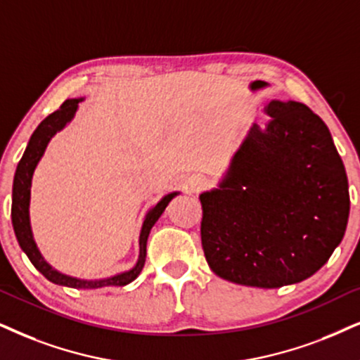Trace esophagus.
Wrapping results in <instances>:
<instances>
[{"label": "esophagus", "mask_w": 360, "mask_h": 360, "mask_svg": "<svg viewBox=\"0 0 360 360\" xmlns=\"http://www.w3.org/2000/svg\"><path fill=\"white\" fill-rule=\"evenodd\" d=\"M207 184H209L207 177L202 174H193L189 177V188L193 193H199V191L206 189Z\"/></svg>", "instance_id": "obj_1"}]
</instances>
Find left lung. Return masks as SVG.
Listing matches in <instances>:
<instances>
[{"label": "left lung", "instance_id": "obj_1", "mask_svg": "<svg viewBox=\"0 0 360 360\" xmlns=\"http://www.w3.org/2000/svg\"><path fill=\"white\" fill-rule=\"evenodd\" d=\"M219 189L199 195L209 267L251 288L295 284L321 269L344 238L347 174L326 122L306 104L271 101Z\"/></svg>", "mask_w": 360, "mask_h": 360}]
</instances>
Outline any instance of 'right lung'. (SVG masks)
Masks as SVG:
<instances>
[{
	"mask_svg": "<svg viewBox=\"0 0 360 360\" xmlns=\"http://www.w3.org/2000/svg\"><path fill=\"white\" fill-rule=\"evenodd\" d=\"M83 99H66L61 104V108L58 111H54L48 117H44L41 121V124L36 127L34 133L31 134V139L26 146V151L22 154L21 161L18 162L16 172H15V181H13V202H11V221H13V229H15L16 239L20 243L21 249L26 252V256L30 257V261L33 262V266L38 269L41 274L46 277L48 281L54 282V284L66 285V288H75V289H98V288H106V285H126L131 281H134L139 276V272L143 271L144 261H146V243L148 236L151 227L156 224V221L161 217V214L165 212L167 204L177 193H171L165 195V198L154 206L151 211L146 214L143 222V229L139 234V259L136 262V266L131 271L122 272V274H116L108 279L101 281H81L76 277H70L61 274L56 269H53L49 264L44 261L41 252L36 248V243L33 239V233H31L30 226V194H31V177H33L34 167L39 162L41 156L44 154L49 139L53 138L58 131H61L68 122L72 120L76 109H78V103Z\"/></svg>",
	"mask_w": 360,
	"mask_h": 360,
	"instance_id": "add662e5",
	"label": "right lung"
}]
</instances>
